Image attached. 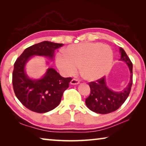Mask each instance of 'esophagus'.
Masks as SVG:
<instances>
[{"label": "esophagus", "mask_w": 146, "mask_h": 146, "mask_svg": "<svg viewBox=\"0 0 146 146\" xmlns=\"http://www.w3.org/2000/svg\"><path fill=\"white\" fill-rule=\"evenodd\" d=\"M71 85H76V84H78L79 83H80V81H79L78 80H77V79H75L73 78L72 79V80H71Z\"/></svg>", "instance_id": "1"}]
</instances>
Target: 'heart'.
Wrapping results in <instances>:
<instances>
[{"label": "heart", "instance_id": "b5f03b06", "mask_svg": "<svg viewBox=\"0 0 146 146\" xmlns=\"http://www.w3.org/2000/svg\"><path fill=\"white\" fill-rule=\"evenodd\" d=\"M58 54L56 62L62 73L72 76L80 66V72L88 81L97 80L108 73L113 53L110 46L99 42H87L68 46Z\"/></svg>", "mask_w": 146, "mask_h": 146}]
</instances>
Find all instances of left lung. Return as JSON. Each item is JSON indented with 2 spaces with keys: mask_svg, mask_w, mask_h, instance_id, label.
Here are the masks:
<instances>
[{
  "mask_svg": "<svg viewBox=\"0 0 146 146\" xmlns=\"http://www.w3.org/2000/svg\"><path fill=\"white\" fill-rule=\"evenodd\" d=\"M120 60L125 62L129 68L131 76L127 87L121 91H113L106 85L103 76L95 82L89 83L90 95L86 99V104L91 111L100 114H108L117 110L129 96L133 84V64L123 49L120 48Z\"/></svg>",
  "mask_w": 146,
  "mask_h": 146,
  "instance_id": "obj_1",
  "label": "left lung"
}]
</instances>
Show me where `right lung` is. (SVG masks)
Masks as SVG:
<instances>
[{"mask_svg": "<svg viewBox=\"0 0 146 146\" xmlns=\"http://www.w3.org/2000/svg\"><path fill=\"white\" fill-rule=\"evenodd\" d=\"M62 46L49 41L34 44L26 48L14 64L12 83L15 94L20 102L32 111L43 113L55 109L72 78L62 77L53 68H48L42 78L32 80L26 74V64L33 55L53 59L55 49Z\"/></svg>", "mask_w": 146, "mask_h": 146, "instance_id": "right-lung-1", "label": "right lung"}]
</instances>
